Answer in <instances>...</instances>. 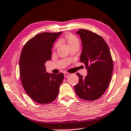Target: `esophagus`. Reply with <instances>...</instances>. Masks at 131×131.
Listing matches in <instances>:
<instances>
[{
    "instance_id": "obj_1",
    "label": "esophagus",
    "mask_w": 131,
    "mask_h": 131,
    "mask_svg": "<svg viewBox=\"0 0 131 131\" xmlns=\"http://www.w3.org/2000/svg\"><path fill=\"white\" fill-rule=\"evenodd\" d=\"M64 77H65V78H67V77L69 76L70 73H67V72H64Z\"/></svg>"
}]
</instances>
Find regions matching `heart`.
<instances>
[{"instance_id":"b5f03b06","label":"heart","mask_w":131,"mask_h":131,"mask_svg":"<svg viewBox=\"0 0 131 131\" xmlns=\"http://www.w3.org/2000/svg\"><path fill=\"white\" fill-rule=\"evenodd\" d=\"M66 40L69 46L72 45L75 43H79V39L76 36L73 34H69L66 36ZM57 45V43L56 44Z\"/></svg>"}]
</instances>
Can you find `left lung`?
I'll return each mask as SVG.
<instances>
[{
	"label": "left lung",
	"mask_w": 131,
	"mask_h": 131,
	"mask_svg": "<svg viewBox=\"0 0 131 131\" xmlns=\"http://www.w3.org/2000/svg\"><path fill=\"white\" fill-rule=\"evenodd\" d=\"M82 43L80 61L85 64L88 74L85 78L76 73L79 80L74 86L80 98L94 101L103 95L110 83L113 61L108 45L101 36L86 29L76 32Z\"/></svg>",
	"instance_id": "1"
}]
</instances>
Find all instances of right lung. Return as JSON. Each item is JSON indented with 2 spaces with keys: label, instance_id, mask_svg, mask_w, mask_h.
Returning a JSON list of instances; mask_svg holds the SVG:
<instances>
[{
  "label": "right lung",
  "instance_id": "1",
  "mask_svg": "<svg viewBox=\"0 0 131 131\" xmlns=\"http://www.w3.org/2000/svg\"><path fill=\"white\" fill-rule=\"evenodd\" d=\"M62 32H43L32 37L23 46L19 58L21 83L28 95L37 103L49 104L56 99L64 74L46 72L45 64L51 59V49Z\"/></svg>",
  "mask_w": 131,
  "mask_h": 131
}]
</instances>
